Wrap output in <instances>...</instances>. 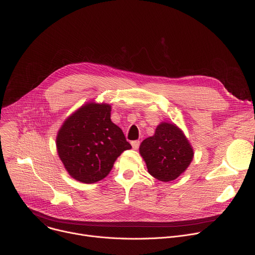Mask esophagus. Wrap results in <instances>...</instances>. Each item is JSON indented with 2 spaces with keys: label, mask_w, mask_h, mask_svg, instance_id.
<instances>
[{
  "label": "esophagus",
  "mask_w": 255,
  "mask_h": 255,
  "mask_svg": "<svg viewBox=\"0 0 255 255\" xmlns=\"http://www.w3.org/2000/svg\"><path fill=\"white\" fill-rule=\"evenodd\" d=\"M131 145H132L133 149L137 150L138 146H139V141L138 140H133V141H131Z\"/></svg>",
  "instance_id": "1"
}]
</instances>
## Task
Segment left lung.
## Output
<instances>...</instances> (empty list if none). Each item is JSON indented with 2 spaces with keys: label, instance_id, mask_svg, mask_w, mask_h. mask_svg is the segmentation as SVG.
I'll return each mask as SVG.
<instances>
[{
  "label": "left lung",
  "instance_id": "1",
  "mask_svg": "<svg viewBox=\"0 0 255 255\" xmlns=\"http://www.w3.org/2000/svg\"><path fill=\"white\" fill-rule=\"evenodd\" d=\"M148 171L155 179L169 182L176 180L193 159V149L183 131L172 123H160L155 134L139 145Z\"/></svg>",
  "mask_w": 255,
  "mask_h": 255
}]
</instances>
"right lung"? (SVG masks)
<instances>
[{"mask_svg": "<svg viewBox=\"0 0 255 255\" xmlns=\"http://www.w3.org/2000/svg\"><path fill=\"white\" fill-rule=\"evenodd\" d=\"M112 106L89 102L66 119L57 135V150L69 175L91 184L104 179L117 158L131 149L111 120Z\"/></svg>", "mask_w": 255, "mask_h": 255, "instance_id": "add662e5", "label": "right lung"}]
</instances>
